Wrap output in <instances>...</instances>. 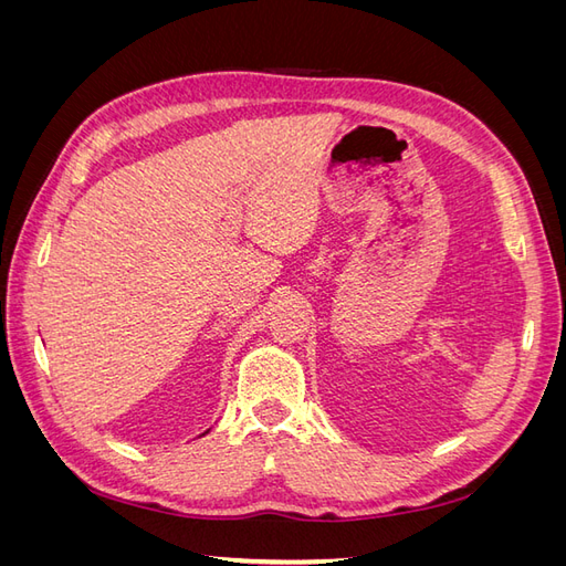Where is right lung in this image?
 Returning a JSON list of instances; mask_svg holds the SVG:
<instances>
[{"label":"right lung","mask_w":566,"mask_h":566,"mask_svg":"<svg viewBox=\"0 0 566 566\" xmlns=\"http://www.w3.org/2000/svg\"><path fill=\"white\" fill-rule=\"evenodd\" d=\"M208 432H210V430H208ZM208 432H202V434H200V437H205V434H208Z\"/></svg>","instance_id":"add662e5"}]
</instances>
